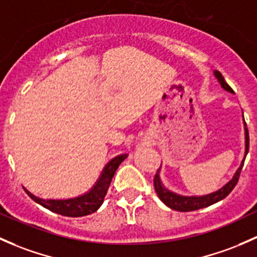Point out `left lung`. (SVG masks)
I'll use <instances>...</instances> for the list:
<instances>
[{"mask_svg":"<svg viewBox=\"0 0 257 257\" xmlns=\"http://www.w3.org/2000/svg\"><path fill=\"white\" fill-rule=\"evenodd\" d=\"M214 76L217 77L218 81H219L220 86L228 92H233L230 86L225 82L224 77L221 76V74L219 71L215 70L214 71ZM244 125H245V155H244V160L241 161V165H240L239 169L236 170L235 175H234L233 178L229 181L226 185H224L220 190L215 191V192L206 194V196H180V194L171 192L170 190L165 188V186L161 182L160 176H159V171L158 174L155 175L154 177V187H155L156 193H158L159 198L166 204L167 207H170L171 209L174 210H178V212H191V210H197L201 209V208L204 207H209L212 204L217 203V202L221 201V199L225 198L231 191L234 190V187L236 186L237 181H239L240 177V172H241L242 166H244V161L245 158L247 155V151H249V132H247L246 128V123H245L244 119Z\"/></svg>","mask_w":257,"mask_h":257,"instance_id":"1","label":"left lung"}]
</instances>
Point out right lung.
<instances>
[{"mask_svg":"<svg viewBox=\"0 0 257 257\" xmlns=\"http://www.w3.org/2000/svg\"><path fill=\"white\" fill-rule=\"evenodd\" d=\"M126 156H128L126 154H121V155L113 158L104 166L101 176L97 180V182L94 183L93 187L87 193L82 194L80 197H75V198L70 199H43L32 194L26 188H24V191L34 202H37L38 204H40V206L47 208V209L54 213L65 215V217H83V215H88L91 213L96 212L101 207V204L103 203L104 196L107 194L108 187H109L110 181L114 176L115 170L125 160Z\"/></svg>","mask_w":257,"mask_h":257,"instance_id":"1","label":"right lung"}]
</instances>
